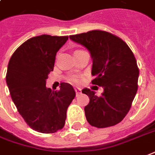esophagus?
<instances>
[{
    "label": "esophagus",
    "instance_id": "34e87169",
    "mask_svg": "<svg viewBox=\"0 0 155 155\" xmlns=\"http://www.w3.org/2000/svg\"><path fill=\"white\" fill-rule=\"evenodd\" d=\"M75 93H76V96H78L79 94L81 93V89H80V88H75Z\"/></svg>",
    "mask_w": 155,
    "mask_h": 155
}]
</instances>
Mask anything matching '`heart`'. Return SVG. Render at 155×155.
Returning <instances> with one entry per match:
<instances>
[{
  "label": "heart",
  "mask_w": 155,
  "mask_h": 155,
  "mask_svg": "<svg viewBox=\"0 0 155 155\" xmlns=\"http://www.w3.org/2000/svg\"><path fill=\"white\" fill-rule=\"evenodd\" d=\"M70 81L71 83H73V84H78V82H79V80H78L75 77L71 78V79H70Z\"/></svg>",
  "instance_id": "obj_1"
}]
</instances>
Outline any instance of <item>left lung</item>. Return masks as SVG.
<instances>
[{
    "label": "left lung",
    "mask_w": 155,
    "mask_h": 155,
    "mask_svg": "<svg viewBox=\"0 0 155 155\" xmlns=\"http://www.w3.org/2000/svg\"><path fill=\"white\" fill-rule=\"evenodd\" d=\"M69 37L90 52L95 77L92 84L104 88L101 96L88 88L82 90L89 97L84 107L87 121L99 128L119 124L129 111L138 88L139 69L134 54L122 39L104 31Z\"/></svg>",
    "instance_id": "left-lung-1"
}]
</instances>
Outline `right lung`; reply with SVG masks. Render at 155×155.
I'll use <instances>...</instances> for the list:
<instances>
[{"label":"right lung","instance_id":"1","mask_svg":"<svg viewBox=\"0 0 155 155\" xmlns=\"http://www.w3.org/2000/svg\"><path fill=\"white\" fill-rule=\"evenodd\" d=\"M67 40L68 36H35L22 44L9 59L6 84L11 98L28 126L39 133L62 129L67 108L75 98L70 84L62 83L58 91L46 87L57 52Z\"/></svg>","mask_w":155,"mask_h":155}]
</instances>
